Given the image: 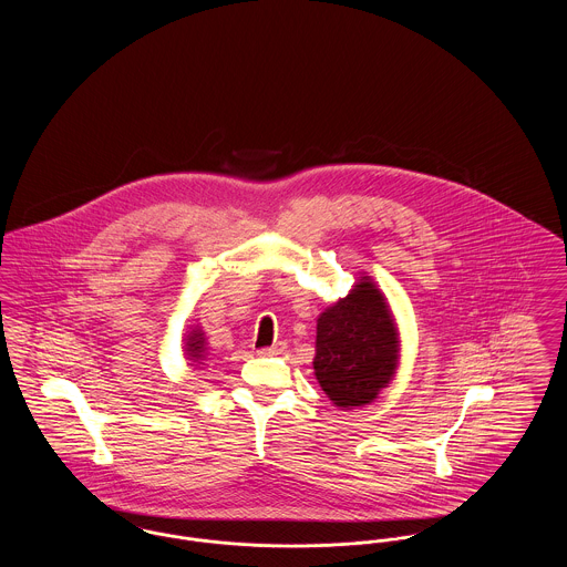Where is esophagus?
I'll list each match as a JSON object with an SVG mask.
<instances>
[{
	"label": "esophagus",
	"instance_id": "esophagus-1",
	"mask_svg": "<svg viewBox=\"0 0 567 567\" xmlns=\"http://www.w3.org/2000/svg\"><path fill=\"white\" fill-rule=\"evenodd\" d=\"M285 349H287V342H276V344H271L268 349H259L257 354H261V357H276V354H280Z\"/></svg>",
	"mask_w": 567,
	"mask_h": 567
}]
</instances>
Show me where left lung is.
I'll use <instances>...</instances> for the list:
<instances>
[{
    "mask_svg": "<svg viewBox=\"0 0 567 567\" xmlns=\"http://www.w3.org/2000/svg\"><path fill=\"white\" fill-rule=\"evenodd\" d=\"M398 361L395 319L372 278L361 276L317 321L315 377L333 404L351 410L377 400L395 377Z\"/></svg>",
    "mask_w": 567,
    "mask_h": 567,
    "instance_id": "1",
    "label": "left lung"
}]
</instances>
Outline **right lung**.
<instances>
[{
    "label": "right lung",
    "mask_w": 567,
    "mask_h": 567,
    "mask_svg": "<svg viewBox=\"0 0 567 567\" xmlns=\"http://www.w3.org/2000/svg\"><path fill=\"white\" fill-rule=\"evenodd\" d=\"M185 354L187 359L193 363H199L204 357H206V338H204V331L199 327H195L193 331H189V336L185 338ZM189 363V365H193Z\"/></svg>",
    "instance_id": "obj_1"
}]
</instances>
